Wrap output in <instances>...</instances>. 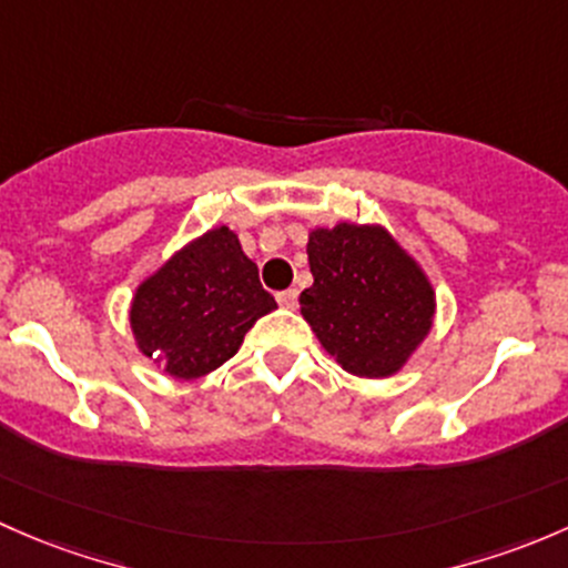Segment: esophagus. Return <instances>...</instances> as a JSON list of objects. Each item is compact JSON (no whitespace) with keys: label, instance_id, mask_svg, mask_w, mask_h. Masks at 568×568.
<instances>
[{"label":"esophagus","instance_id":"34e87169","mask_svg":"<svg viewBox=\"0 0 568 568\" xmlns=\"http://www.w3.org/2000/svg\"><path fill=\"white\" fill-rule=\"evenodd\" d=\"M276 301H278V306L282 308H297V290H284V292H278L276 295Z\"/></svg>","mask_w":568,"mask_h":568}]
</instances>
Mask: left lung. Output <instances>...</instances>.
<instances>
[{"instance_id": "8db88e82", "label": "left lung", "mask_w": 568, "mask_h": 568, "mask_svg": "<svg viewBox=\"0 0 568 568\" xmlns=\"http://www.w3.org/2000/svg\"><path fill=\"white\" fill-rule=\"evenodd\" d=\"M314 284L301 314L344 372L394 377L435 325L437 295L410 251L383 224L314 226L306 243Z\"/></svg>"}]
</instances>
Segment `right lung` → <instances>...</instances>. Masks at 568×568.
<instances>
[{
    "mask_svg": "<svg viewBox=\"0 0 568 568\" xmlns=\"http://www.w3.org/2000/svg\"><path fill=\"white\" fill-rule=\"evenodd\" d=\"M276 308L230 226L180 245L139 282L128 308L133 344L174 379H199L241 349L254 323Z\"/></svg>",
    "mask_w": 568,
    "mask_h": 568,
    "instance_id": "right-lung-1",
    "label": "right lung"
}]
</instances>
